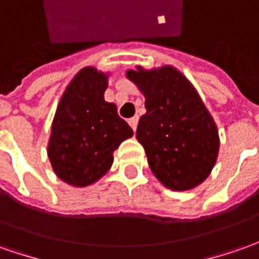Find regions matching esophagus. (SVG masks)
Masks as SVG:
<instances>
[{"mask_svg":"<svg viewBox=\"0 0 259 259\" xmlns=\"http://www.w3.org/2000/svg\"><path fill=\"white\" fill-rule=\"evenodd\" d=\"M137 123H139V116H135V117H132V119H129V124L132 129L136 132L137 129Z\"/></svg>","mask_w":259,"mask_h":259,"instance_id":"esophagus-1","label":"esophagus"}]
</instances>
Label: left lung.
Wrapping results in <instances>:
<instances>
[{
  "instance_id": "obj_1",
  "label": "left lung",
  "mask_w": 259,
  "mask_h": 259,
  "mask_svg": "<svg viewBox=\"0 0 259 259\" xmlns=\"http://www.w3.org/2000/svg\"><path fill=\"white\" fill-rule=\"evenodd\" d=\"M126 75L146 99L136 137L153 174L174 191L201 184L215 164L220 139L194 86L171 66L152 70L137 66Z\"/></svg>"
}]
</instances>
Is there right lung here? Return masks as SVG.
Here are the masks:
<instances>
[{
	"label": "right lung",
	"instance_id": "obj_1",
	"mask_svg": "<svg viewBox=\"0 0 259 259\" xmlns=\"http://www.w3.org/2000/svg\"><path fill=\"white\" fill-rule=\"evenodd\" d=\"M107 75L92 66L70 80L52 122L48 157L55 174L75 187H86L109 171L113 152L133 130L103 95Z\"/></svg>",
	"mask_w": 259,
	"mask_h": 259
}]
</instances>
